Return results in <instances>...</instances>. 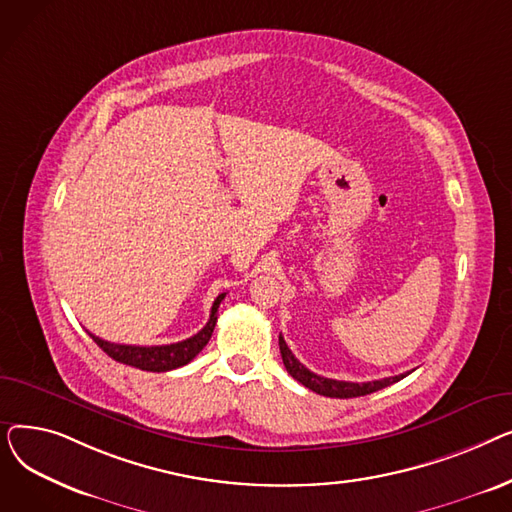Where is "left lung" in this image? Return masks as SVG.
Instances as JSON below:
<instances>
[{"label": "left lung", "instance_id": "1", "mask_svg": "<svg viewBox=\"0 0 512 512\" xmlns=\"http://www.w3.org/2000/svg\"><path fill=\"white\" fill-rule=\"evenodd\" d=\"M280 353H282V361L286 371L292 375L294 380L301 382L305 388L313 390L315 394L321 396H330V398H357V396H365L371 392H378L394 382H400L402 378H407V373L400 375H392V378H384V380H373V382H363V384H355V382H340V380H330L324 378V375H317L313 371H309L297 357L292 355V351L288 348V344L284 342L282 334H280Z\"/></svg>", "mask_w": 512, "mask_h": 512}]
</instances>
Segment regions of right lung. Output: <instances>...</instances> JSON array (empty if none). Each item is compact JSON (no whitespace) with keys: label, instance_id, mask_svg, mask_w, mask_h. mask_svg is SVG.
<instances>
[{"label":"right lung","instance_id":"obj_1","mask_svg":"<svg viewBox=\"0 0 512 512\" xmlns=\"http://www.w3.org/2000/svg\"><path fill=\"white\" fill-rule=\"evenodd\" d=\"M226 292L220 294L218 299L213 301L211 305V313H209V321L205 324V328L201 332H197L195 336L186 338L182 342H174V344H161V346H134V344H116V342H107L101 340L99 336L91 338L97 342V346L101 348L103 353L110 355L114 361L137 367L143 371H170L176 367H182L186 363H191L201 351L203 346L209 342L215 321H218V307L224 301Z\"/></svg>","mask_w":512,"mask_h":512}]
</instances>
